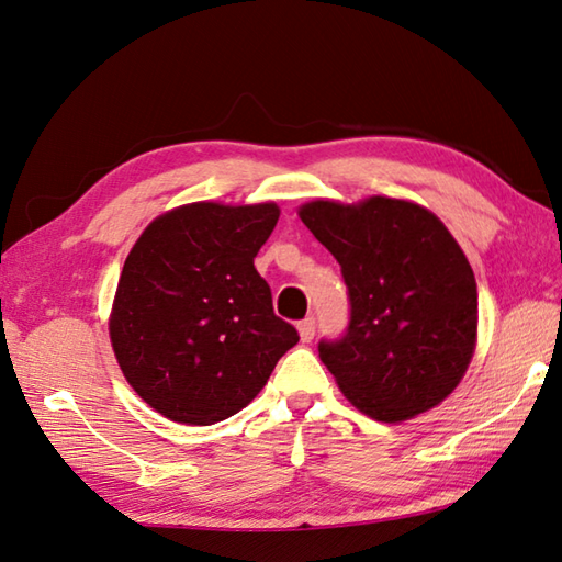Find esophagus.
<instances>
[{
    "label": "esophagus",
    "mask_w": 562,
    "mask_h": 562,
    "mask_svg": "<svg viewBox=\"0 0 562 562\" xmlns=\"http://www.w3.org/2000/svg\"><path fill=\"white\" fill-rule=\"evenodd\" d=\"M300 338H302V342H312L314 340V333H316V318L314 316H308V318H304V321H300Z\"/></svg>",
    "instance_id": "34e87169"
}]
</instances>
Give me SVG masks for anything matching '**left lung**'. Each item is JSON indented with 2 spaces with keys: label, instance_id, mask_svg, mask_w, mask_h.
I'll use <instances>...</instances> for the list:
<instances>
[{
  "label": "left lung",
  "instance_id": "left-lung-1",
  "mask_svg": "<svg viewBox=\"0 0 562 562\" xmlns=\"http://www.w3.org/2000/svg\"><path fill=\"white\" fill-rule=\"evenodd\" d=\"M300 217L348 284V328L318 342L340 391L381 423L435 408L469 369L479 333V290L461 246L408 200H316Z\"/></svg>",
  "mask_w": 562,
  "mask_h": 562
}]
</instances>
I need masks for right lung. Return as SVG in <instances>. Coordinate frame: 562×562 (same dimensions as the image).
<instances>
[{"instance_id": "add662e5", "label": "right lung", "mask_w": 562, "mask_h": 562, "mask_svg": "<svg viewBox=\"0 0 562 562\" xmlns=\"http://www.w3.org/2000/svg\"><path fill=\"white\" fill-rule=\"evenodd\" d=\"M278 217L272 202H193L154 220L130 250L111 342L127 384L169 420H226L300 342L254 266Z\"/></svg>"}]
</instances>
